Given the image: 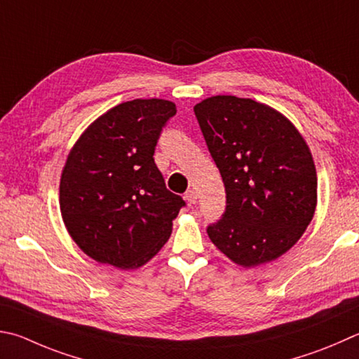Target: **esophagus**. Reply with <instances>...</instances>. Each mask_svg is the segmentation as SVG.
<instances>
[{"instance_id": "obj_1", "label": "esophagus", "mask_w": 359, "mask_h": 359, "mask_svg": "<svg viewBox=\"0 0 359 359\" xmlns=\"http://www.w3.org/2000/svg\"><path fill=\"white\" fill-rule=\"evenodd\" d=\"M185 199H187V202L190 205H193V204H196V201H198V193L194 191V190H188L187 193H185Z\"/></svg>"}]
</instances>
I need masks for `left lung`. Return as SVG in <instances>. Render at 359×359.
<instances>
[{
    "label": "left lung",
    "mask_w": 359,
    "mask_h": 359,
    "mask_svg": "<svg viewBox=\"0 0 359 359\" xmlns=\"http://www.w3.org/2000/svg\"><path fill=\"white\" fill-rule=\"evenodd\" d=\"M194 114L226 188V212L208 238L243 269L281 257L316 213L308 142L281 111L252 99L213 95Z\"/></svg>",
    "instance_id": "1"
}]
</instances>
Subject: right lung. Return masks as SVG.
<instances>
[{
	"instance_id": "1",
	"label": "right lung",
	"mask_w": 359,
	"mask_h": 359,
	"mask_svg": "<svg viewBox=\"0 0 359 359\" xmlns=\"http://www.w3.org/2000/svg\"><path fill=\"white\" fill-rule=\"evenodd\" d=\"M175 111L165 99L119 103L89 123L70 149L60 182L62 221L99 264L136 270L171 237L185 202L166 188L154 152Z\"/></svg>"
}]
</instances>
